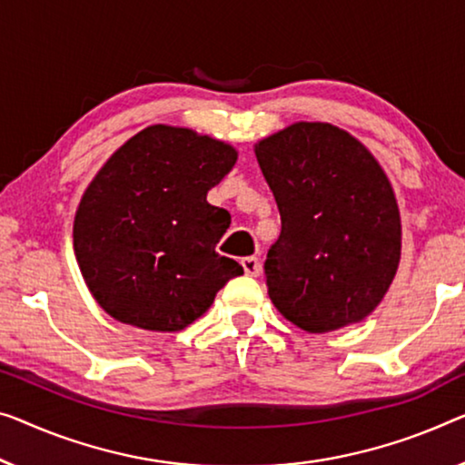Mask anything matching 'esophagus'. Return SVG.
Segmentation results:
<instances>
[{"mask_svg":"<svg viewBox=\"0 0 465 465\" xmlns=\"http://www.w3.org/2000/svg\"><path fill=\"white\" fill-rule=\"evenodd\" d=\"M242 267H244V273L251 277H256L261 273V261L256 259V256H244V259H242Z\"/></svg>","mask_w":465,"mask_h":465,"instance_id":"34e87169","label":"esophagus"}]
</instances>
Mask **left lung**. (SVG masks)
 Masks as SVG:
<instances>
[{
	"label": "left lung",
	"mask_w": 465,
	"mask_h": 465,
	"mask_svg": "<svg viewBox=\"0 0 465 465\" xmlns=\"http://www.w3.org/2000/svg\"><path fill=\"white\" fill-rule=\"evenodd\" d=\"M282 232L265 277L277 311L322 334L365 320L401 259V217L382 166L328 123H294L256 143Z\"/></svg>",
	"instance_id": "8db88e82"
}]
</instances>
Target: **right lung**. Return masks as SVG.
<instances>
[{
	"mask_svg": "<svg viewBox=\"0 0 465 465\" xmlns=\"http://www.w3.org/2000/svg\"><path fill=\"white\" fill-rule=\"evenodd\" d=\"M235 158L232 145L166 124L140 131L108 158L81 198L74 254L110 317L183 330L244 273L214 251L230 214L206 203Z\"/></svg>",
	"mask_w": 465,
	"mask_h": 465,
	"instance_id": "obj_1",
	"label": "right lung"
}]
</instances>
